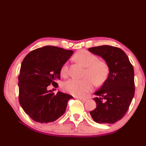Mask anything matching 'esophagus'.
<instances>
[{
  "instance_id": "obj_1",
  "label": "esophagus",
  "mask_w": 146,
  "mask_h": 146,
  "mask_svg": "<svg viewBox=\"0 0 146 146\" xmlns=\"http://www.w3.org/2000/svg\"><path fill=\"white\" fill-rule=\"evenodd\" d=\"M75 98H77V99H78V100H82V101H83V102H86V100H87L85 98H82V97H75Z\"/></svg>"
}]
</instances>
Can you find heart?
I'll return each mask as SVG.
<instances>
[{"label":"heart","mask_w":146,"mask_h":146,"mask_svg":"<svg viewBox=\"0 0 146 146\" xmlns=\"http://www.w3.org/2000/svg\"><path fill=\"white\" fill-rule=\"evenodd\" d=\"M75 60L86 68L84 77L82 80L71 78L62 84L63 90L75 96H82L91 91L93 81L96 85L102 84L109 75V68L105 62L98 60L97 56L86 50L78 52L75 55ZM60 73L66 76L68 73V65L64 64L60 69Z\"/></svg>","instance_id":"heart-1"}]
</instances>
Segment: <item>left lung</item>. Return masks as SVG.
I'll return each mask as SVG.
<instances>
[{
	"label": "left lung",
	"mask_w": 146,
	"mask_h": 146,
	"mask_svg": "<svg viewBox=\"0 0 146 146\" xmlns=\"http://www.w3.org/2000/svg\"><path fill=\"white\" fill-rule=\"evenodd\" d=\"M101 56L109 68L108 77L93 100L97 108L90 115L99 123H114L123 117L135 95L134 70L124 51L117 47L104 45L88 49Z\"/></svg>",
	"instance_id": "left-lung-1"
}]
</instances>
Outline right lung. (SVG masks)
<instances>
[{"label":"right lung","instance_id":"add662e5","mask_svg":"<svg viewBox=\"0 0 146 146\" xmlns=\"http://www.w3.org/2000/svg\"><path fill=\"white\" fill-rule=\"evenodd\" d=\"M72 50L47 46L31 51L22 62L19 76V100L27 115L39 123L52 122L66 111L68 94L48 90L52 84L57 88L60 69L72 55Z\"/></svg>","mask_w":146,"mask_h":146}]
</instances>
